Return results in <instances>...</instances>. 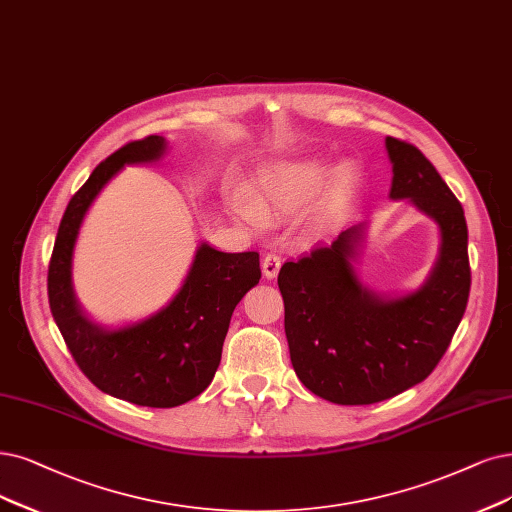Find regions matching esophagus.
Returning <instances> with one entry per match:
<instances>
[{"mask_svg":"<svg viewBox=\"0 0 512 512\" xmlns=\"http://www.w3.org/2000/svg\"><path fill=\"white\" fill-rule=\"evenodd\" d=\"M261 272L266 278H276L280 272V257L276 253H268L261 261Z\"/></svg>","mask_w":512,"mask_h":512,"instance_id":"1","label":"esophagus"}]
</instances>
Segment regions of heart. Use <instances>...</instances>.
Segmentation results:
<instances>
[{
  "mask_svg": "<svg viewBox=\"0 0 512 512\" xmlns=\"http://www.w3.org/2000/svg\"><path fill=\"white\" fill-rule=\"evenodd\" d=\"M331 175V166L323 160L278 162L261 170L255 187V201L244 196L234 200V211L253 225H263L266 217L297 215L316 200ZM356 173L352 166L337 170L329 194L318 211V223L329 225L339 215L352 194Z\"/></svg>",
  "mask_w": 512,
  "mask_h": 512,
  "instance_id": "b5f03b06",
  "label": "heart"
}]
</instances>
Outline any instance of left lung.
<instances>
[{
    "label": "left lung",
    "instance_id": "left-lung-1",
    "mask_svg": "<svg viewBox=\"0 0 512 512\" xmlns=\"http://www.w3.org/2000/svg\"><path fill=\"white\" fill-rule=\"evenodd\" d=\"M390 198L439 223L441 251L424 285L386 299L358 280L352 259L363 225L331 246L287 261L278 274L291 363L310 392L337 405L380 403L424 382L447 352L470 293L464 208L422 151L386 137Z\"/></svg>",
    "mask_w": 512,
    "mask_h": 512
}]
</instances>
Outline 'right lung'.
<instances>
[{
  "label": "right lung",
  "mask_w": 512,
  "mask_h": 512,
  "mask_svg": "<svg viewBox=\"0 0 512 512\" xmlns=\"http://www.w3.org/2000/svg\"><path fill=\"white\" fill-rule=\"evenodd\" d=\"M164 151V137L149 135L94 168L67 204L48 266L50 312L82 373L116 399L160 409L196 399L213 382L232 312L261 278L259 253H221L204 242L179 293L154 316L111 331L84 316L71 287V259L86 211L124 164L156 162Z\"/></svg>",
  "instance_id": "1"
}]
</instances>
